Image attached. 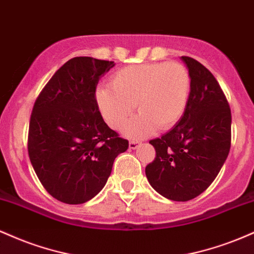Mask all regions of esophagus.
<instances>
[{"instance_id": "obj_1", "label": "esophagus", "mask_w": 254, "mask_h": 254, "mask_svg": "<svg viewBox=\"0 0 254 254\" xmlns=\"http://www.w3.org/2000/svg\"><path fill=\"white\" fill-rule=\"evenodd\" d=\"M139 145V142L138 141H130L129 142V148L130 149H136L137 147Z\"/></svg>"}]
</instances>
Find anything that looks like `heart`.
Segmentation results:
<instances>
[{
	"instance_id": "1",
	"label": "heart",
	"mask_w": 254,
	"mask_h": 254,
	"mask_svg": "<svg viewBox=\"0 0 254 254\" xmlns=\"http://www.w3.org/2000/svg\"><path fill=\"white\" fill-rule=\"evenodd\" d=\"M191 92L189 70L178 62L135 64L112 75L110 86L99 87L95 99L106 123L112 129L124 127L132 113H138L125 127V135L142 138L159 129L167 130L185 112Z\"/></svg>"
}]
</instances>
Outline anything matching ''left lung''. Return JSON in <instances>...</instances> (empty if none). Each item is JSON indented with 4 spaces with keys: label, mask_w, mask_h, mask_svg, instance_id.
<instances>
[{
    "label": "left lung",
    "mask_w": 254,
    "mask_h": 254,
    "mask_svg": "<svg viewBox=\"0 0 254 254\" xmlns=\"http://www.w3.org/2000/svg\"><path fill=\"white\" fill-rule=\"evenodd\" d=\"M191 77L188 106L179 122L149 143L156 157L145 167L151 188L186 202L210 186L226 161L232 138V113L220 84L203 64L183 56Z\"/></svg>",
    "instance_id": "left-lung-1"
}]
</instances>
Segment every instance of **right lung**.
<instances>
[{
	"mask_svg": "<svg viewBox=\"0 0 254 254\" xmlns=\"http://www.w3.org/2000/svg\"><path fill=\"white\" fill-rule=\"evenodd\" d=\"M115 62L74 57L40 92L32 110L28 155L52 197L82 204L103 190L113 161L129 147L105 123L95 89Z\"/></svg>",
	"mask_w": 254,
	"mask_h": 254,
	"instance_id": "1",
	"label": "right lung"
}]
</instances>
